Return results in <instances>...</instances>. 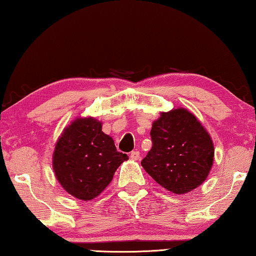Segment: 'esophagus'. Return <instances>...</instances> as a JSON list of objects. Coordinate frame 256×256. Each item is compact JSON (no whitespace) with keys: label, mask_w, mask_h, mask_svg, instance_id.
Here are the masks:
<instances>
[{"label":"esophagus","mask_w":256,"mask_h":256,"mask_svg":"<svg viewBox=\"0 0 256 256\" xmlns=\"http://www.w3.org/2000/svg\"><path fill=\"white\" fill-rule=\"evenodd\" d=\"M130 157H131L133 160H138L140 158V152H138V150H134V152H131V155H130Z\"/></svg>","instance_id":"1"}]
</instances>
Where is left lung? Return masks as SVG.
Here are the masks:
<instances>
[{
    "mask_svg": "<svg viewBox=\"0 0 256 256\" xmlns=\"http://www.w3.org/2000/svg\"><path fill=\"white\" fill-rule=\"evenodd\" d=\"M150 136L152 147L141 165L158 184L184 194L206 180L214 160L213 141L188 109L160 112Z\"/></svg>",
    "mask_w": 256,
    "mask_h": 256,
    "instance_id": "8db88e82",
    "label": "left lung"
}]
</instances>
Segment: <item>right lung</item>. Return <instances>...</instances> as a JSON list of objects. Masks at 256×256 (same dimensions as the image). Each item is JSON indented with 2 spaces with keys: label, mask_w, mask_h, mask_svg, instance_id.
<instances>
[{
  "label": "right lung",
  "mask_w": 256,
  "mask_h": 256,
  "mask_svg": "<svg viewBox=\"0 0 256 256\" xmlns=\"http://www.w3.org/2000/svg\"><path fill=\"white\" fill-rule=\"evenodd\" d=\"M126 154L117 152L102 123L93 117L76 118L64 130L54 152V171L66 192L80 200H91L110 184Z\"/></svg>",
  "instance_id": "1"
}]
</instances>
